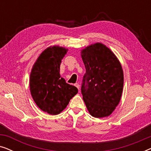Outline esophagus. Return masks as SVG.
Listing matches in <instances>:
<instances>
[{
    "label": "esophagus",
    "instance_id": "34e87169",
    "mask_svg": "<svg viewBox=\"0 0 151 151\" xmlns=\"http://www.w3.org/2000/svg\"><path fill=\"white\" fill-rule=\"evenodd\" d=\"M75 86H76V87H77V88H78V89H79V88H80V85H79V84H78V83H76V84H75Z\"/></svg>",
    "mask_w": 151,
    "mask_h": 151
}]
</instances>
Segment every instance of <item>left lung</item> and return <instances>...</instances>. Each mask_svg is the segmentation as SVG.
<instances>
[{
    "label": "left lung",
    "instance_id": "obj_1",
    "mask_svg": "<svg viewBox=\"0 0 151 151\" xmlns=\"http://www.w3.org/2000/svg\"><path fill=\"white\" fill-rule=\"evenodd\" d=\"M86 68L81 91L84 102L93 117H108L120 101L124 73L120 62L106 45L100 42L81 50Z\"/></svg>",
    "mask_w": 151,
    "mask_h": 151
}]
</instances>
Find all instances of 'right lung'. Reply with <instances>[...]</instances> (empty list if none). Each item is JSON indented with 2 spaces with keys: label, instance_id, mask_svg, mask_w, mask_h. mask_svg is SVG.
<instances>
[{
  "label": "right lung",
  "instance_id": "right-lung-1",
  "mask_svg": "<svg viewBox=\"0 0 151 151\" xmlns=\"http://www.w3.org/2000/svg\"><path fill=\"white\" fill-rule=\"evenodd\" d=\"M67 51L68 49L58 45L47 47L39 55L31 71L29 88L32 98L41 110L51 115L60 113L78 91L60 74L62 60Z\"/></svg>",
  "mask_w": 151,
  "mask_h": 151
}]
</instances>
